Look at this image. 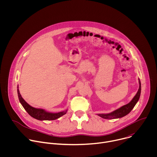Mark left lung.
I'll return each mask as SVG.
<instances>
[{
  "mask_svg": "<svg viewBox=\"0 0 157 157\" xmlns=\"http://www.w3.org/2000/svg\"><path fill=\"white\" fill-rule=\"evenodd\" d=\"M139 88L138 89V91L136 94V96L133 97V98L131 100V101L129 103L113 111L112 113H110L108 114H98V116L105 119H119V118L123 117L126 115H127L128 113H130V111L133 109L134 106L136 105L137 102L139 101L140 96L141 82L139 79Z\"/></svg>",
  "mask_w": 157,
  "mask_h": 157,
  "instance_id": "8db88e82",
  "label": "left lung"
}]
</instances>
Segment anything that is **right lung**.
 <instances>
[{
    "label": "right lung",
    "instance_id": "right-lung-1",
    "mask_svg": "<svg viewBox=\"0 0 157 157\" xmlns=\"http://www.w3.org/2000/svg\"><path fill=\"white\" fill-rule=\"evenodd\" d=\"M17 93H18V97L20 102L24 107L25 110L27 112L28 114L34 119H36L39 121H52L55 120L56 119L59 118L62 116L66 114L68 109H66L64 111L59 112V113H50V112L46 111L44 109H40V108H35L30 105H29L23 98H22L19 89H18V86H17Z\"/></svg>",
    "mask_w": 157,
    "mask_h": 157
}]
</instances>
